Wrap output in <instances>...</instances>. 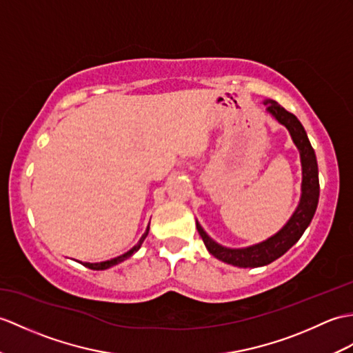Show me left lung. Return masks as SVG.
Here are the masks:
<instances>
[{"label":"left lung","instance_id":"8db88e82","mask_svg":"<svg viewBox=\"0 0 353 353\" xmlns=\"http://www.w3.org/2000/svg\"><path fill=\"white\" fill-rule=\"evenodd\" d=\"M266 110L272 116L289 129L293 143L296 144L301 153L302 162V195L298 209L289 219L280 232L269 237L268 241L252 245L248 248L232 250L221 247L214 242L203 230L201 225L196 223V230H199L201 239L206 245V248L212 256L218 260H223L228 265L237 268H259L272 263L274 260L281 257L284 252H288L294 243H296L301 236L304 234L305 228L310 225L311 219L314 216L319 203V170L314 149L311 147L308 137L304 126L296 119L294 114L284 110L281 105H278L275 101H266Z\"/></svg>","mask_w":353,"mask_h":353}]
</instances>
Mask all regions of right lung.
Listing matches in <instances>:
<instances>
[{
	"label": "right lung",
	"instance_id": "1",
	"mask_svg": "<svg viewBox=\"0 0 353 353\" xmlns=\"http://www.w3.org/2000/svg\"><path fill=\"white\" fill-rule=\"evenodd\" d=\"M147 233H149V227H147V232L141 236V239H139V242L135 245V247H134L132 250H130V251H128V252L123 254V256H120V257L111 259V260H106V261H101V263H83V265H84L85 268H88V269H93V270L108 269V268H111V266H114V265H117V263H120V261L129 259L130 256H132V254H134L135 251H138V250H139V247H141V243H143V242H144V239H145Z\"/></svg>",
	"mask_w": 353,
	"mask_h": 353
}]
</instances>
